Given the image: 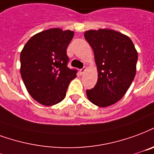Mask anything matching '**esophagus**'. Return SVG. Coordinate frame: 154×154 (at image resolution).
<instances>
[{"instance_id":"34e87169","label":"esophagus","mask_w":154,"mask_h":154,"mask_svg":"<svg viewBox=\"0 0 154 154\" xmlns=\"http://www.w3.org/2000/svg\"><path fill=\"white\" fill-rule=\"evenodd\" d=\"M85 71H86V68H81L80 70H79V72H80L81 75H82V74L85 72Z\"/></svg>"}]
</instances>
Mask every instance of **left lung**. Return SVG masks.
<instances>
[{"label": "left lung", "mask_w": 154, "mask_h": 154, "mask_svg": "<svg viewBox=\"0 0 154 154\" xmlns=\"http://www.w3.org/2000/svg\"><path fill=\"white\" fill-rule=\"evenodd\" d=\"M84 36L93 49L98 80L86 90L88 100L99 107L117 103L126 94L136 72L138 53L129 37L111 29L89 30Z\"/></svg>", "instance_id": "8db88e82"}]
</instances>
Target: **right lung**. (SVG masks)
I'll return each mask as SVG.
<instances>
[{"label":"right lung","mask_w":154,"mask_h":154,"mask_svg":"<svg viewBox=\"0 0 154 154\" xmlns=\"http://www.w3.org/2000/svg\"><path fill=\"white\" fill-rule=\"evenodd\" d=\"M72 31L51 28L32 36L20 54V73L27 91L45 106L61 102L69 83L77 76L68 68L67 48Z\"/></svg>","instance_id":"right-lung-1"}]
</instances>
